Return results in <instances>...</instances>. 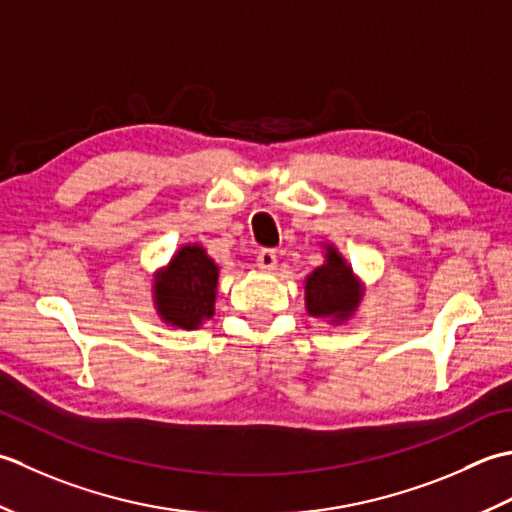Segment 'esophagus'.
Masks as SVG:
<instances>
[{
	"mask_svg": "<svg viewBox=\"0 0 512 512\" xmlns=\"http://www.w3.org/2000/svg\"><path fill=\"white\" fill-rule=\"evenodd\" d=\"M256 263H258L260 269L271 271V269H276V265H278V256H276L274 249H263V252H258Z\"/></svg>",
	"mask_w": 512,
	"mask_h": 512,
	"instance_id": "34e87169",
	"label": "esophagus"
}]
</instances>
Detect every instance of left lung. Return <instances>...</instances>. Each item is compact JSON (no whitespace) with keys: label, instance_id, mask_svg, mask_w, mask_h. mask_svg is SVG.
<instances>
[{"label":"left lung","instance_id":"obj_1","mask_svg":"<svg viewBox=\"0 0 512 512\" xmlns=\"http://www.w3.org/2000/svg\"><path fill=\"white\" fill-rule=\"evenodd\" d=\"M325 258L327 263L307 278V311L316 318H333L336 322L347 320L360 305L362 289L351 267L336 252V247H327Z\"/></svg>","mask_w":512,"mask_h":512}]
</instances>
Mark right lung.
Returning <instances> with one entry per match:
<instances>
[{
    "mask_svg": "<svg viewBox=\"0 0 512 512\" xmlns=\"http://www.w3.org/2000/svg\"><path fill=\"white\" fill-rule=\"evenodd\" d=\"M218 267L203 247L185 245L154 280V305L172 327L196 329L214 316Z\"/></svg>",
    "mask_w": 512,
    "mask_h": 512,
    "instance_id": "obj_1",
    "label": "right lung"
}]
</instances>
